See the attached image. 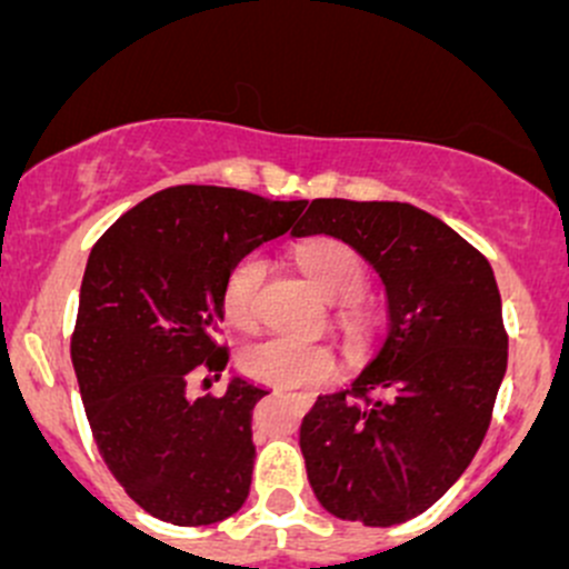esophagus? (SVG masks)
I'll return each mask as SVG.
<instances>
[{"label":"esophagus","mask_w":569,"mask_h":569,"mask_svg":"<svg viewBox=\"0 0 569 569\" xmlns=\"http://www.w3.org/2000/svg\"><path fill=\"white\" fill-rule=\"evenodd\" d=\"M289 396L297 401V405L302 407V410H308V407L313 405V396L311 393H289Z\"/></svg>","instance_id":"esophagus-1"}]
</instances>
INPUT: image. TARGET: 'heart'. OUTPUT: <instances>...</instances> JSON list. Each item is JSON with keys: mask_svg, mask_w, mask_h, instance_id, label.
<instances>
[{"mask_svg": "<svg viewBox=\"0 0 569 569\" xmlns=\"http://www.w3.org/2000/svg\"><path fill=\"white\" fill-rule=\"evenodd\" d=\"M302 272L321 295L338 302V327L349 343H366L380 325V311L360 297L366 286V263L352 244L332 237H319L297 250ZM267 278V263L256 252L239 258L222 283V311L231 325L248 327L258 319V291ZM239 369L250 380L274 388L325 386L336 375V355L325 343L297 338H261L239 352Z\"/></svg>", "mask_w": 569, "mask_h": 569, "instance_id": "b5f03b06", "label": "heart"}]
</instances>
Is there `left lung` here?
Wrapping results in <instances>:
<instances>
[{"label":"left lung","instance_id":"left-lung-1","mask_svg":"<svg viewBox=\"0 0 569 569\" xmlns=\"http://www.w3.org/2000/svg\"><path fill=\"white\" fill-rule=\"evenodd\" d=\"M291 233L352 244L380 272L391 313L369 369L302 418L308 481L336 518L405 523L460 479L490 427L509 347L496 274L410 203L317 198Z\"/></svg>","mask_w":569,"mask_h":569}]
</instances>
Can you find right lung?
<instances>
[{"mask_svg": "<svg viewBox=\"0 0 569 569\" xmlns=\"http://www.w3.org/2000/svg\"><path fill=\"white\" fill-rule=\"evenodd\" d=\"M308 200L183 183L126 211L84 267L71 360L90 432L118 485L148 515L209 526L250 492V416L263 388L220 380L222 283L233 263L280 237ZM203 388V391H206Z\"/></svg>", "mask_w": 569, "mask_h": 569, "instance_id": "1", "label": "right lung"}]
</instances>
